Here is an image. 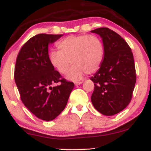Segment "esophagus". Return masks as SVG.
Instances as JSON below:
<instances>
[{
    "instance_id": "obj_1",
    "label": "esophagus",
    "mask_w": 151,
    "mask_h": 151,
    "mask_svg": "<svg viewBox=\"0 0 151 151\" xmlns=\"http://www.w3.org/2000/svg\"><path fill=\"white\" fill-rule=\"evenodd\" d=\"M82 84V82H75V85L76 86H78V85H80V84Z\"/></svg>"
}]
</instances>
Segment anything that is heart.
Listing matches in <instances>:
<instances>
[{"instance_id":"1","label":"heart","mask_w":151,"mask_h":151,"mask_svg":"<svg viewBox=\"0 0 151 151\" xmlns=\"http://www.w3.org/2000/svg\"><path fill=\"white\" fill-rule=\"evenodd\" d=\"M57 47L58 51H52L49 54L51 67L59 73L65 74L72 63L74 65L67 77L74 81L81 79L84 73H95L104 58V45L94 35L67 36L58 42Z\"/></svg>"}]
</instances>
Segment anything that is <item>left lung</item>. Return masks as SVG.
Wrapping results in <instances>:
<instances>
[{
	"instance_id": "obj_1",
	"label": "left lung",
	"mask_w": 151,
	"mask_h": 151,
	"mask_svg": "<svg viewBox=\"0 0 151 151\" xmlns=\"http://www.w3.org/2000/svg\"><path fill=\"white\" fill-rule=\"evenodd\" d=\"M102 39L104 54L93 77L91 102L103 115L111 116L124 110L131 102L136 82L131 49L116 32L106 27L91 31Z\"/></svg>"
}]
</instances>
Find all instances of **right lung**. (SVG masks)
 I'll return each mask as SVG.
<instances>
[{
  "instance_id": "add662e5",
  "label": "right lung",
  "mask_w": 151,
  "mask_h": 151,
  "mask_svg": "<svg viewBox=\"0 0 151 151\" xmlns=\"http://www.w3.org/2000/svg\"><path fill=\"white\" fill-rule=\"evenodd\" d=\"M63 34H40L31 38L22 47L16 62L14 80L24 106L39 119L51 121L60 114L73 82H68L51 67L48 45ZM60 81V86L51 85Z\"/></svg>"
}]
</instances>
